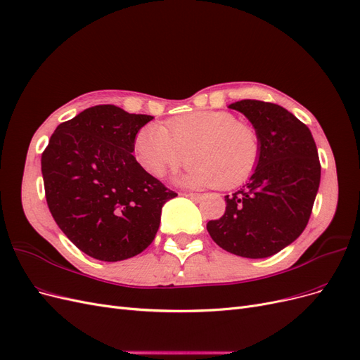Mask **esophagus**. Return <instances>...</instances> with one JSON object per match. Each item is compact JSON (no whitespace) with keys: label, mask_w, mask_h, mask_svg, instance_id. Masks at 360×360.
<instances>
[{"label":"esophagus","mask_w":360,"mask_h":360,"mask_svg":"<svg viewBox=\"0 0 360 360\" xmlns=\"http://www.w3.org/2000/svg\"><path fill=\"white\" fill-rule=\"evenodd\" d=\"M184 195H186L188 198H191V200H193V201H200V200L202 198L201 193H184Z\"/></svg>","instance_id":"1"}]
</instances>
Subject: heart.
<instances>
[{
    "label": "heart",
    "instance_id": "b5f03b06",
    "mask_svg": "<svg viewBox=\"0 0 360 360\" xmlns=\"http://www.w3.org/2000/svg\"><path fill=\"white\" fill-rule=\"evenodd\" d=\"M191 163L180 181L191 188L230 189L243 183L257 167L259 141L255 130L225 111H195L168 122L167 129L150 123L134 141L139 167L153 177Z\"/></svg>",
    "mask_w": 360,
    "mask_h": 360
}]
</instances>
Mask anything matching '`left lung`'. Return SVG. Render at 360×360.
<instances>
[{
    "label": "left lung",
    "mask_w": 360,
    "mask_h": 360,
    "mask_svg": "<svg viewBox=\"0 0 360 360\" xmlns=\"http://www.w3.org/2000/svg\"><path fill=\"white\" fill-rule=\"evenodd\" d=\"M228 108L254 126L259 158L245 186L225 197V214L207 224L217 246L245 258H266L303 233L317 197L321 167L311 130L285 108L238 101Z\"/></svg>",
    "instance_id": "obj_1"
}]
</instances>
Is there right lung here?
<instances>
[{"mask_svg": "<svg viewBox=\"0 0 360 360\" xmlns=\"http://www.w3.org/2000/svg\"><path fill=\"white\" fill-rule=\"evenodd\" d=\"M155 117L97 105L61 123L41 155L48 207L60 230L101 261L132 258L155 240L176 192L139 167L138 130Z\"/></svg>", "mask_w": 360, "mask_h": 360, "instance_id": "1", "label": "right lung"}]
</instances>
